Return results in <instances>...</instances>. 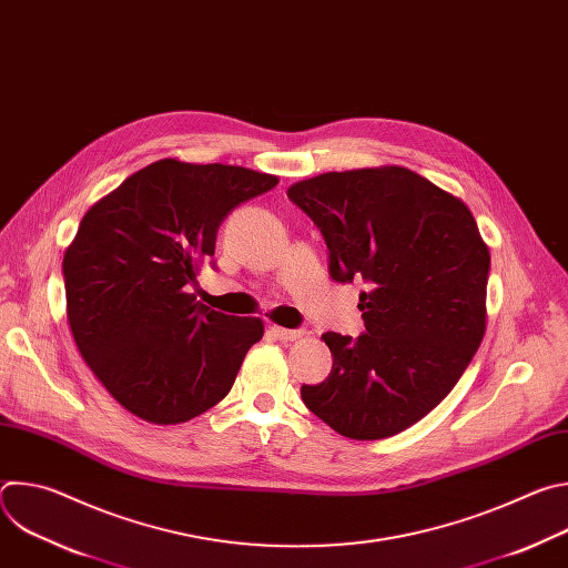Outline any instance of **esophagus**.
Returning a JSON list of instances; mask_svg holds the SVG:
<instances>
[{"instance_id": "1", "label": "esophagus", "mask_w": 568, "mask_h": 568, "mask_svg": "<svg viewBox=\"0 0 568 568\" xmlns=\"http://www.w3.org/2000/svg\"><path fill=\"white\" fill-rule=\"evenodd\" d=\"M272 333H274V337H276L278 342H296V339H301V337H303V331L281 328V326H274V328H272Z\"/></svg>"}]
</instances>
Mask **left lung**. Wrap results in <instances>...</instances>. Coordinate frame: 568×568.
Returning a JSON list of instances; mask_svg holds the SVG:
<instances>
[{"instance_id": "1", "label": "left lung", "mask_w": 568, "mask_h": 568, "mask_svg": "<svg viewBox=\"0 0 568 568\" xmlns=\"http://www.w3.org/2000/svg\"><path fill=\"white\" fill-rule=\"evenodd\" d=\"M321 229L331 276L364 278L366 333L321 335L333 371L305 407L355 440L395 436L456 386L485 335L490 250L463 200L402 166L323 173L287 189Z\"/></svg>"}]
</instances>
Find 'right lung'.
Instances as JSON below:
<instances>
[{"label": "right lung", "instance_id": "add662e5", "mask_svg": "<svg viewBox=\"0 0 568 568\" xmlns=\"http://www.w3.org/2000/svg\"><path fill=\"white\" fill-rule=\"evenodd\" d=\"M276 175L159 159L80 220L62 258L73 342L132 416L180 425L231 390L258 316H229L189 294L215 254L222 220Z\"/></svg>", "mask_w": 568, "mask_h": 568}]
</instances>
